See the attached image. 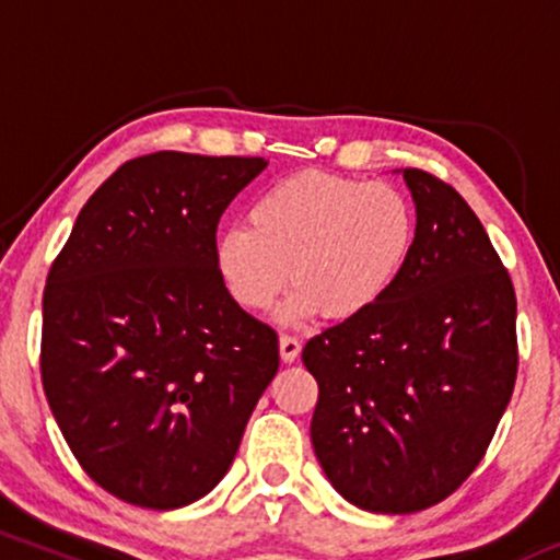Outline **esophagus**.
<instances>
[{"instance_id": "1", "label": "esophagus", "mask_w": 560, "mask_h": 560, "mask_svg": "<svg viewBox=\"0 0 560 560\" xmlns=\"http://www.w3.org/2000/svg\"><path fill=\"white\" fill-rule=\"evenodd\" d=\"M300 339L292 337V334H281L279 337V352H281V361L284 363H294L300 358Z\"/></svg>"}]
</instances>
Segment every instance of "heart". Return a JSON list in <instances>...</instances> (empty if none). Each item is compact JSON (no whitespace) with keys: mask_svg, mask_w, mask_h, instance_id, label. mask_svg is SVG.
Here are the masks:
<instances>
[{"mask_svg":"<svg viewBox=\"0 0 560 560\" xmlns=\"http://www.w3.org/2000/svg\"><path fill=\"white\" fill-rule=\"evenodd\" d=\"M215 242V268L231 298L266 311L292 289L279 318L347 320L369 313L400 281L416 247V208L392 184L300 171L268 186Z\"/></svg>","mask_w":560,"mask_h":560,"instance_id":"obj_1","label":"heart"}]
</instances>
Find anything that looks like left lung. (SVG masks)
<instances>
[{
    "label": "left lung",
    "mask_w": 560,
    "mask_h": 560,
    "mask_svg": "<svg viewBox=\"0 0 560 560\" xmlns=\"http://www.w3.org/2000/svg\"><path fill=\"white\" fill-rule=\"evenodd\" d=\"M416 247L369 313L313 337L311 440L331 487L371 513L436 505L485 458L516 384V292L453 186L402 171Z\"/></svg>",
    "instance_id": "obj_1"
}]
</instances>
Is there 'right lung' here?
Instances as JSON below:
<instances>
[{
	"label": "right lung",
	"instance_id": "obj_1",
	"mask_svg": "<svg viewBox=\"0 0 560 560\" xmlns=\"http://www.w3.org/2000/svg\"><path fill=\"white\" fill-rule=\"evenodd\" d=\"M262 158L152 152L83 205L44 289L42 382L83 471L173 511L226 477L279 337L215 268L223 210Z\"/></svg>",
	"mask_w": 560,
	"mask_h": 560
}]
</instances>
